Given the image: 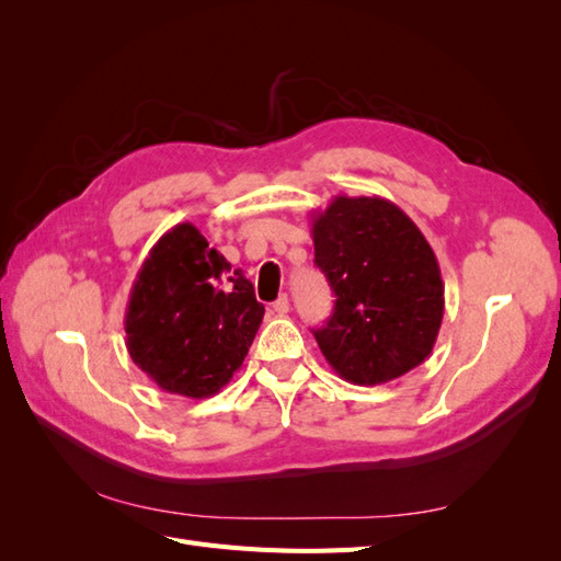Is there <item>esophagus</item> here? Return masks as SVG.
<instances>
[{
    "label": "esophagus",
    "instance_id": "obj_1",
    "mask_svg": "<svg viewBox=\"0 0 561 561\" xmlns=\"http://www.w3.org/2000/svg\"><path fill=\"white\" fill-rule=\"evenodd\" d=\"M271 309H274V313H278V316H285L287 311H290V299H287V295H278V299L271 304Z\"/></svg>",
    "mask_w": 561,
    "mask_h": 561
}]
</instances>
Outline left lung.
I'll use <instances>...</instances> for the list:
<instances>
[{"mask_svg": "<svg viewBox=\"0 0 561 561\" xmlns=\"http://www.w3.org/2000/svg\"><path fill=\"white\" fill-rule=\"evenodd\" d=\"M316 266L334 290L316 342L355 386L393 381L428 358L445 316V283L426 236L381 196H334L311 215Z\"/></svg>", "mask_w": 561, "mask_h": 561, "instance_id": "8db88e82", "label": "left lung"}]
</instances>
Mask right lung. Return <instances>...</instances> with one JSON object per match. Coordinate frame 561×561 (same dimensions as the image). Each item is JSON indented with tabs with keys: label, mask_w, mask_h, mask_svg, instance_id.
Wrapping results in <instances>:
<instances>
[{
	"label": "right lung",
	"mask_w": 561,
	"mask_h": 561,
	"mask_svg": "<svg viewBox=\"0 0 561 561\" xmlns=\"http://www.w3.org/2000/svg\"><path fill=\"white\" fill-rule=\"evenodd\" d=\"M264 318L241 268L182 222L145 257L126 307V348L165 393L210 398L239 371Z\"/></svg>",
	"instance_id": "right-lung-1"
}]
</instances>
